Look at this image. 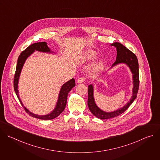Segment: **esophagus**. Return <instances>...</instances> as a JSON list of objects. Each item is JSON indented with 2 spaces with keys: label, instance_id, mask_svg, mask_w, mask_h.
Returning a JSON list of instances; mask_svg holds the SVG:
<instances>
[{
  "label": "esophagus",
  "instance_id": "obj_1",
  "mask_svg": "<svg viewBox=\"0 0 160 160\" xmlns=\"http://www.w3.org/2000/svg\"><path fill=\"white\" fill-rule=\"evenodd\" d=\"M85 80V78H83V77H80V78L77 80V82L79 83H81L84 82Z\"/></svg>",
  "mask_w": 160,
  "mask_h": 160
}]
</instances>
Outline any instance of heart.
Instances as JSON below:
<instances>
[{
  "label": "heart",
  "mask_w": 160,
  "mask_h": 160,
  "mask_svg": "<svg viewBox=\"0 0 160 160\" xmlns=\"http://www.w3.org/2000/svg\"><path fill=\"white\" fill-rule=\"evenodd\" d=\"M97 56V54L95 51H88L87 52H85L82 58H81V61L82 62H90L91 61L94 60V59H96ZM102 64L101 62H98L96 65H95V68H99V67H101Z\"/></svg>",
  "instance_id": "obj_1"
}]
</instances>
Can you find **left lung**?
I'll return each instance as SVG.
<instances>
[{
    "mask_svg": "<svg viewBox=\"0 0 160 160\" xmlns=\"http://www.w3.org/2000/svg\"><path fill=\"white\" fill-rule=\"evenodd\" d=\"M112 46H115L117 48V56L116 61L113 63L112 66L118 64L119 63H125L127 64L133 74V94L130 101L123 108L110 112H104L101 109H99L94 102V96H93V86L90 85L88 86V106L93 115L98 118L101 120L109 119L118 117L125 111L133 101L137 98V94L138 92L139 87V63L138 60L135 54L128 49L124 45L119 42H115L111 44Z\"/></svg>",
    "mask_w": 160,
    "mask_h": 160,
    "instance_id": "left-lung-1",
    "label": "left lung"
}]
</instances>
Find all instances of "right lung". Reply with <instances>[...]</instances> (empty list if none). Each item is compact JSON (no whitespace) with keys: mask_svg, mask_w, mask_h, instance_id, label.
Masks as SVG:
<instances>
[{"mask_svg":"<svg viewBox=\"0 0 160 160\" xmlns=\"http://www.w3.org/2000/svg\"><path fill=\"white\" fill-rule=\"evenodd\" d=\"M35 51H38L40 52H51V51L49 48H48L47 43L45 42H37V43H34L32 45H30V46H28L26 49H25L23 51H22L18 59V62L16 65V72L14 74V89L15 91V93L18 98V99L20 101V103L21 104L22 106L24 108L25 111L28 114V115L32 117L38 118V119H41V120H52L54 119L56 117H58L60 114L64 111L66 104V101H67V96L68 94V92L72 90V88L75 86V81L73 78L71 79L66 83H65L61 87L60 90V92L59 94V98H58V101L56 104V106L55 109L52 111L50 114H48L47 115H35V114L29 111L23 105H22L21 101H20V99L19 98V94H18V80L19 77V75L21 71V69L22 68V66H23L25 60L27 58L32 54Z\"/></svg>","mask_w":160,"mask_h":160,"instance_id":"obj_1","label":"right lung"}]
</instances>
